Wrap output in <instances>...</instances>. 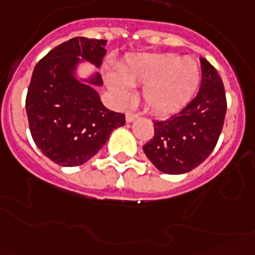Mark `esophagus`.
<instances>
[{
  "label": "esophagus",
  "mask_w": 255,
  "mask_h": 255,
  "mask_svg": "<svg viewBox=\"0 0 255 255\" xmlns=\"http://www.w3.org/2000/svg\"><path fill=\"white\" fill-rule=\"evenodd\" d=\"M138 117V115H134V113H130V112H126L125 115V119H126V123H132L134 120Z\"/></svg>",
  "instance_id": "34e87169"
}]
</instances>
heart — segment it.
<instances>
[{"label": "heart", "instance_id": "obj_1", "mask_svg": "<svg viewBox=\"0 0 255 255\" xmlns=\"http://www.w3.org/2000/svg\"><path fill=\"white\" fill-rule=\"evenodd\" d=\"M119 75H107V83L120 102L131 95L130 86H140L147 108L157 115L180 111L198 90L201 70L197 61L177 54H138L119 66Z\"/></svg>", "mask_w": 255, "mask_h": 255}]
</instances>
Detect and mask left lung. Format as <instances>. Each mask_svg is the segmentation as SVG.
<instances>
[{
	"mask_svg": "<svg viewBox=\"0 0 255 255\" xmlns=\"http://www.w3.org/2000/svg\"><path fill=\"white\" fill-rule=\"evenodd\" d=\"M199 92L180 113L153 121L152 139L143 146L151 163L163 173L182 174L202 164L218 143L227 112L224 85L218 71L201 57Z\"/></svg>",
	"mask_w": 255,
	"mask_h": 255,
	"instance_id": "8db88e82",
	"label": "left lung"
}]
</instances>
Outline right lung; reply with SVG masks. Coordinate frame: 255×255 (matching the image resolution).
<instances>
[{"label":"right lung","mask_w":255,"mask_h":255,"mask_svg":"<svg viewBox=\"0 0 255 255\" xmlns=\"http://www.w3.org/2000/svg\"><path fill=\"white\" fill-rule=\"evenodd\" d=\"M107 40L74 37L52 49L35 66L26 98L31 135L39 150L62 167H77L100 151L111 132L125 125V115L103 105L94 73L77 78L78 65L100 67Z\"/></svg>","instance_id":"obj_1"}]
</instances>
